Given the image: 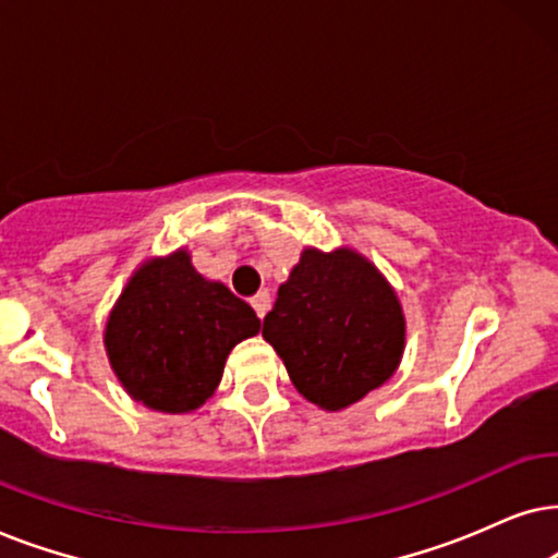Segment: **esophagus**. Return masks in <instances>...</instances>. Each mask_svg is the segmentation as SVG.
Wrapping results in <instances>:
<instances>
[{"instance_id":"34e87169","label":"esophagus","mask_w":558,"mask_h":558,"mask_svg":"<svg viewBox=\"0 0 558 558\" xmlns=\"http://www.w3.org/2000/svg\"><path fill=\"white\" fill-rule=\"evenodd\" d=\"M252 308H255V314L263 318L267 311H270V293L267 291H259L255 299H252Z\"/></svg>"}]
</instances>
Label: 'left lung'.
Here are the masks:
<instances>
[{"label": "left lung", "mask_w": 558, "mask_h": 558, "mask_svg": "<svg viewBox=\"0 0 558 558\" xmlns=\"http://www.w3.org/2000/svg\"><path fill=\"white\" fill-rule=\"evenodd\" d=\"M263 337L303 398L339 411L396 373L405 322L392 288L365 257L306 250L280 286Z\"/></svg>", "instance_id": "obj_1"}]
</instances>
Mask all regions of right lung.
<instances>
[{"mask_svg": "<svg viewBox=\"0 0 558 558\" xmlns=\"http://www.w3.org/2000/svg\"><path fill=\"white\" fill-rule=\"evenodd\" d=\"M257 331L247 303L204 280L189 255L175 252L140 267L104 341L132 398L162 413H189L217 390L232 347Z\"/></svg>", "mask_w": 558, "mask_h": 558, "instance_id": "add662e5", "label": "right lung"}]
</instances>
